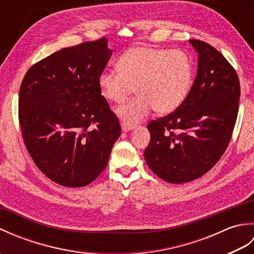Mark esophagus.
Returning a JSON list of instances; mask_svg holds the SVG:
<instances>
[{
  "instance_id": "esophagus-1",
  "label": "esophagus",
  "mask_w": 254,
  "mask_h": 254,
  "mask_svg": "<svg viewBox=\"0 0 254 254\" xmlns=\"http://www.w3.org/2000/svg\"><path fill=\"white\" fill-rule=\"evenodd\" d=\"M121 128H122L123 132H127V131L132 130L133 126H127V124H126L124 122H121Z\"/></svg>"
}]
</instances>
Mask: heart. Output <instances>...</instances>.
<instances>
[{"label": "heart", "mask_w": 254, "mask_h": 254, "mask_svg": "<svg viewBox=\"0 0 254 254\" xmlns=\"http://www.w3.org/2000/svg\"><path fill=\"white\" fill-rule=\"evenodd\" d=\"M117 67L102 71L98 85L101 95L110 102L123 101L135 86L137 95L117 109L127 126H135L154 109L160 115L176 110L193 84V60L180 49L134 47L121 55Z\"/></svg>", "instance_id": "b5f03b06"}]
</instances>
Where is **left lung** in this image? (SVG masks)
Masks as SVG:
<instances>
[{"label": "left lung", "mask_w": 254, "mask_h": 254, "mask_svg": "<svg viewBox=\"0 0 254 254\" xmlns=\"http://www.w3.org/2000/svg\"><path fill=\"white\" fill-rule=\"evenodd\" d=\"M198 68L187 99L177 109L150 121L144 152L148 167L169 183H186L206 174L233 136L239 110L240 82L234 66L213 46L190 40Z\"/></svg>", "instance_id": "left-lung-1"}]
</instances>
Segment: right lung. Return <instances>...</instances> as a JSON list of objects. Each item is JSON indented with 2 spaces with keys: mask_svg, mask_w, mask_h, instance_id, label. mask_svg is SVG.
<instances>
[{
  "mask_svg": "<svg viewBox=\"0 0 254 254\" xmlns=\"http://www.w3.org/2000/svg\"><path fill=\"white\" fill-rule=\"evenodd\" d=\"M110 57L106 37L85 41L35 63L21 82L18 120L26 149L60 186L93 182L121 134L98 85Z\"/></svg>",
  "mask_w": 254,
  "mask_h": 254,
  "instance_id": "add662e5",
  "label": "right lung"
}]
</instances>
